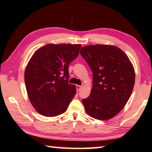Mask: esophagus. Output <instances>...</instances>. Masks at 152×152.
Listing matches in <instances>:
<instances>
[{
	"mask_svg": "<svg viewBox=\"0 0 152 152\" xmlns=\"http://www.w3.org/2000/svg\"><path fill=\"white\" fill-rule=\"evenodd\" d=\"M82 86H78V85H77L76 86V90L77 91H80V89H82Z\"/></svg>",
	"mask_w": 152,
	"mask_h": 152,
	"instance_id": "1",
	"label": "esophagus"
}]
</instances>
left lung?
<instances>
[{
    "label": "left lung",
    "mask_w": 152,
    "mask_h": 152,
    "mask_svg": "<svg viewBox=\"0 0 152 152\" xmlns=\"http://www.w3.org/2000/svg\"><path fill=\"white\" fill-rule=\"evenodd\" d=\"M80 54L93 72V88L82 99L91 117L108 120L118 114L131 95L135 81L134 67L127 55L112 45H89Z\"/></svg>",
    "instance_id": "1"
}]
</instances>
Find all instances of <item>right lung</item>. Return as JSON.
Masks as SVG:
<instances>
[{
    "instance_id": "add662e5",
    "label": "right lung",
    "mask_w": 152,
    "mask_h": 152,
    "mask_svg": "<svg viewBox=\"0 0 152 152\" xmlns=\"http://www.w3.org/2000/svg\"><path fill=\"white\" fill-rule=\"evenodd\" d=\"M80 44H50L34 53L25 71L27 95L40 114L55 117L66 110L76 95L69 83V64L79 55Z\"/></svg>"
}]
</instances>
